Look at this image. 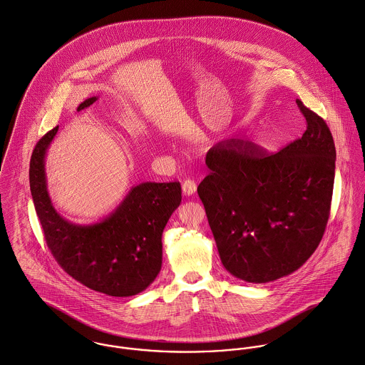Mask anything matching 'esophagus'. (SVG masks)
<instances>
[{"label":"esophagus","instance_id":"obj_1","mask_svg":"<svg viewBox=\"0 0 365 365\" xmlns=\"http://www.w3.org/2000/svg\"><path fill=\"white\" fill-rule=\"evenodd\" d=\"M182 192H183V195L185 196H193L195 193H196V183L193 182V180H190V179H187V180H185L183 183H182Z\"/></svg>","mask_w":365,"mask_h":365}]
</instances>
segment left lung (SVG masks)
<instances>
[{"mask_svg": "<svg viewBox=\"0 0 365 365\" xmlns=\"http://www.w3.org/2000/svg\"><path fill=\"white\" fill-rule=\"evenodd\" d=\"M307 128L265 155L242 140L222 141L206 156L210 173L197 187L224 268L267 284L299 269L317 248L330 215L336 148L331 133L300 100Z\"/></svg>", "mask_w": 365, "mask_h": 365, "instance_id": "1", "label": "left lung"}]
</instances>
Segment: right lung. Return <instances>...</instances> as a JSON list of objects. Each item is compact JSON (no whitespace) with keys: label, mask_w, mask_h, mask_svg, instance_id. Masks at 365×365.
<instances>
[{"label":"right lung","mask_w":365,"mask_h":365,"mask_svg":"<svg viewBox=\"0 0 365 365\" xmlns=\"http://www.w3.org/2000/svg\"><path fill=\"white\" fill-rule=\"evenodd\" d=\"M97 98H86L77 111ZM58 130L36 144L29 165L34 206L51 252L73 279L93 291L115 297L145 291L162 267V232L182 202L180 183H140L107 217L72 222L56 212L48 192L45 158Z\"/></svg>","instance_id":"add662e5"}]
</instances>
